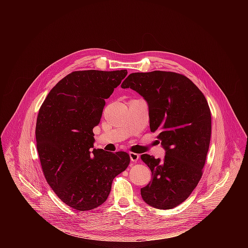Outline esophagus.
I'll use <instances>...</instances> for the list:
<instances>
[{
  "mask_svg": "<svg viewBox=\"0 0 248 248\" xmlns=\"http://www.w3.org/2000/svg\"><path fill=\"white\" fill-rule=\"evenodd\" d=\"M129 154V158H130V161L131 162H133V163H135L138 159H139V155L138 154H136V153H133V152H129L128 153Z\"/></svg>",
  "mask_w": 248,
  "mask_h": 248,
  "instance_id": "34e87169",
  "label": "esophagus"
}]
</instances>
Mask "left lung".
Returning <instances> with one entry per match:
<instances>
[{
  "label": "left lung",
  "mask_w": 248,
  "mask_h": 248,
  "mask_svg": "<svg viewBox=\"0 0 248 248\" xmlns=\"http://www.w3.org/2000/svg\"><path fill=\"white\" fill-rule=\"evenodd\" d=\"M122 88L136 91L147 102L149 124L157 132L165 158L141 155L152 180L140 189L149 206L171 209L183 203L202 176L211 138V113L206 98L186 77L171 72L130 74Z\"/></svg>",
  "instance_id": "8db88e82"
}]
</instances>
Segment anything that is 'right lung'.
I'll return each mask as SVG.
<instances>
[{"label":"right lung","instance_id":"1","mask_svg":"<svg viewBox=\"0 0 248 248\" xmlns=\"http://www.w3.org/2000/svg\"><path fill=\"white\" fill-rule=\"evenodd\" d=\"M126 75V69L74 72L53 87L39 110L35 134L46 181L78 211L102 205L115 176L129 164L124 151L93 148V127L100 123L105 99Z\"/></svg>","mask_w":248,"mask_h":248}]
</instances>
